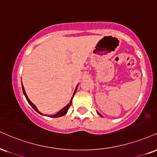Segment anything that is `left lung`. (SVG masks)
<instances>
[{"instance_id":"1","label":"left lung","mask_w":157,"mask_h":157,"mask_svg":"<svg viewBox=\"0 0 157 157\" xmlns=\"http://www.w3.org/2000/svg\"><path fill=\"white\" fill-rule=\"evenodd\" d=\"M97 113H98V114H99V116H101V114H100V113H98V112H97Z\"/></svg>"}]
</instances>
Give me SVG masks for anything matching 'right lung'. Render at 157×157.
Returning a JSON list of instances; mask_svg holds the SVG:
<instances>
[{"label": "right lung", "mask_w": 157, "mask_h": 157, "mask_svg": "<svg viewBox=\"0 0 157 157\" xmlns=\"http://www.w3.org/2000/svg\"><path fill=\"white\" fill-rule=\"evenodd\" d=\"M22 91H23V94H24V95H25V98H26V99H27V101H28V102L30 104V105H31V106L33 107V109H35L36 111V112H38L39 113H40V114H41V113L39 112V110H38V109L36 108V107L34 105H33V103L31 102V101H30L29 100V99H28V97H27V94H26V93H25V89H24V87H23V86H22ZM77 88H76V89H75V93H74V95H75V94L76 93V90H77ZM73 95V96H74ZM73 98V97H72ZM72 98H71V101H70V102H69V104H68V105H67V106H66L65 107H63V109H61V110H60L59 112H58V113H56V115H53V116H50V117H52V118H58V117H60V116H64V115L66 114V113H67V111H68V109L69 108V107L71 106V103H72Z\"/></svg>", "instance_id": "obj_1"}]
</instances>
